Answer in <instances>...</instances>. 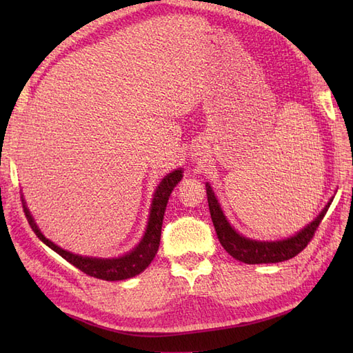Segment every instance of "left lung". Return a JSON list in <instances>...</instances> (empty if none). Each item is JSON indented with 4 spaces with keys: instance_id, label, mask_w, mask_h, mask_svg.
<instances>
[{
    "instance_id": "8db88e82",
    "label": "left lung",
    "mask_w": 353,
    "mask_h": 353,
    "mask_svg": "<svg viewBox=\"0 0 353 353\" xmlns=\"http://www.w3.org/2000/svg\"><path fill=\"white\" fill-rule=\"evenodd\" d=\"M206 194L209 212H211V219L214 223L216 236H219L221 245L230 256H234L235 259L241 262H245V264H270V262H282L294 258L296 254L301 253L305 247L310 244V241L314 238V234L317 232V228L320 226L321 220H323L325 214L327 212V208L331 206V201H329L317 219L301 232H297L294 236L276 243H265L254 241V239L244 238L243 235L236 234L228 223L226 216H224L219 205V200H216L212 188L208 183Z\"/></svg>"
}]
</instances>
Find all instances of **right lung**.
<instances>
[{
	"mask_svg": "<svg viewBox=\"0 0 353 353\" xmlns=\"http://www.w3.org/2000/svg\"><path fill=\"white\" fill-rule=\"evenodd\" d=\"M181 179H182V170H176L165 176L163 181L156 188L154 199L152 203V211H150L148 226H147L144 238H142V241L134 247L130 253L124 254L121 258H112V259L88 258V256H80V254H74L71 252L61 249V247L56 245L54 243H51L48 238H45L41 234V230L37 229L33 216L30 215V211L26 206V201L22 208H24L27 221L30 226H32L37 238H39L43 244H47L50 249L61 254V256L68 261L70 264L77 267L80 272L103 281H123V279H129V277L137 276L141 272H144L150 262H152L153 258L156 256L157 249H159V243H161V230H162L165 208H167L168 197L172 188L181 182Z\"/></svg>",
	"mask_w": 353,
	"mask_h": 353,
	"instance_id": "1",
	"label": "right lung"
}]
</instances>
